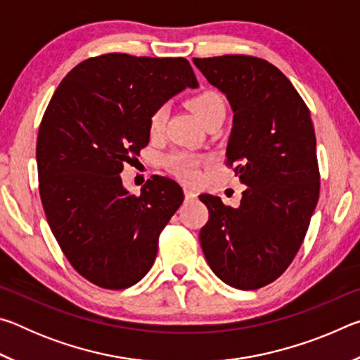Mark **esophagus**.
I'll list each match as a JSON object with an SVG mask.
<instances>
[{
    "label": "esophagus",
    "mask_w": 360,
    "mask_h": 360,
    "mask_svg": "<svg viewBox=\"0 0 360 360\" xmlns=\"http://www.w3.org/2000/svg\"><path fill=\"white\" fill-rule=\"evenodd\" d=\"M184 193H186V200H195V198H197V192L192 191L191 187H186L184 188Z\"/></svg>",
    "instance_id": "34e87169"
}]
</instances>
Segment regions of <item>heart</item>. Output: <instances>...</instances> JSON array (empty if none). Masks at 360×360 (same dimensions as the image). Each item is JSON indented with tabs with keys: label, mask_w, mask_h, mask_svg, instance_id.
Returning <instances> with one entry per match:
<instances>
[{
	"label": "heart",
	"mask_w": 360,
	"mask_h": 360,
	"mask_svg": "<svg viewBox=\"0 0 360 360\" xmlns=\"http://www.w3.org/2000/svg\"><path fill=\"white\" fill-rule=\"evenodd\" d=\"M188 105H191L195 114L198 115L200 120H202L205 125L212 119L221 117V115L225 117V111H227L224 98L217 92H214V90H203V92L197 94L188 100ZM167 117H168L167 106H158L155 111L152 112L149 119L150 135L154 136L160 135L163 129H165ZM167 165L172 172H174L176 174L187 181H193L198 178L200 158L197 155H193L192 152H186V150L174 152V154L167 157Z\"/></svg>",
	"instance_id": "b5f03b06"
}]
</instances>
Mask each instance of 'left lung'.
Wrapping results in <instances>:
<instances>
[{
  "label": "left lung",
  "mask_w": 360,
  "mask_h": 360,
  "mask_svg": "<svg viewBox=\"0 0 360 360\" xmlns=\"http://www.w3.org/2000/svg\"><path fill=\"white\" fill-rule=\"evenodd\" d=\"M193 63L230 103L233 127L225 155L246 184L238 208L214 195H200L210 211L200 245L225 284L264 288L294 260L319 200L309 109L266 60L222 56L193 58Z\"/></svg>",
  "instance_id": "left-lung-1"
}]
</instances>
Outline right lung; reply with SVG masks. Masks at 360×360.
<instances>
[{"mask_svg":"<svg viewBox=\"0 0 360 360\" xmlns=\"http://www.w3.org/2000/svg\"><path fill=\"white\" fill-rule=\"evenodd\" d=\"M186 87H198L186 58L105 53L63 77L41 120L36 162L49 227L72 268L100 288H130L150 270L184 200L178 182L157 174L133 195L120 173L149 144L152 112Z\"/></svg>","mask_w":360,"mask_h":360,"instance_id":"1","label":"right lung"}]
</instances>
